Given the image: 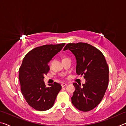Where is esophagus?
<instances>
[{"label": "esophagus", "mask_w": 126, "mask_h": 126, "mask_svg": "<svg viewBox=\"0 0 126 126\" xmlns=\"http://www.w3.org/2000/svg\"><path fill=\"white\" fill-rule=\"evenodd\" d=\"M67 84L65 83H62L61 84V86H62V87H65V86H67Z\"/></svg>", "instance_id": "esophagus-1"}]
</instances>
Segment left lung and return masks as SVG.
I'll list each match as a JSON object with an SVG mask.
<instances>
[{
  "mask_svg": "<svg viewBox=\"0 0 126 126\" xmlns=\"http://www.w3.org/2000/svg\"><path fill=\"white\" fill-rule=\"evenodd\" d=\"M69 49L75 55L76 73L84 75L86 83L73 84L75 87L72 104L81 111L88 112L98 105L103 99L109 81V68L104 55L94 47L86 43H68L63 50Z\"/></svg>",
  "mask_w": 126,
  "mask_h": 126,
  "instance_id": "obj_1",
  "label": "left lung"
}]
</instances>
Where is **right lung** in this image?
<instances>
[{"label":"right lung","mask_w":126,"mask_h":126,"mask_svg":"<svg viewBox=\"0 0 126 126\" xmlns=\"http://www.w3.org/2000/svg\"><path fill=\"white\" fill-rule=\"evenodd\" d=\"M65 43L47 44L33 49L25 55L19 71L21 92L29 105L44 111L52 107L61 91L58 83L46 87L44 75L49 71L48 63L62 50Z\"/></svg>","instance_id":"obj_1"}]
</instances>
